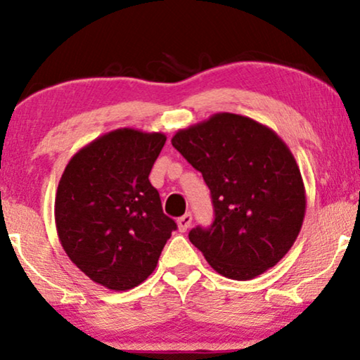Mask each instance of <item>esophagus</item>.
I'll return each instance as SVG.
<instances>
[{"label": "esophagus", "mask_w": 360, "mask_h": 360, "mask_svg": "<svg viewBox=\"0 0 360 360\" xmlns=\"http://www.w3.org/2000/svg\"><path fill=\"white\" fill-rule=\"evenodd\" d=\"M176 224H179L180 233H185V231L188 229L190 224H191V213H185L184 216H181V218L176 219Z\"/></svg>", "instance_id": "1"}]
</instances>
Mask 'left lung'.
Returning a JSON list of instances; mask_svg holds the SVG:
<instances>
[{
    "label": "left lung",
    "instance_id": "left-lung-1",
    "mask_svg": "<svg viewBox=\"0 0 360 360\" xmlns=\"http://www.w3.org/2000/svg\"><path fill=\"white\" fill-rule=\"evenodd\" d=\"M172 146L201 172L214 221L188 238L216 272L250 280L274 267L302 229L307 195L287 144L250 117L216 112L180 129Z\"/></svg>",
    "mask_w": 360,
    "mask_h": 360
}]
</instances>
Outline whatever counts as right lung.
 <instances>
[{
    "mask_svg": "<svg viewBox=\"0 0 360 360\" xmlns=\"http://www.w3.org/2000/svg\"><path fill=\"white\" fill-rule=\"evenodd\" d=\"M167 141L122 127L72 157L56 195V226L68 257L86 277L124 292L154 272L176 229L149 174Z\"/></svg>",
    "mask_w": 360,
    "mask_h": 360,
    "instance_id": "obj_1",
    "label": "right lung"
}]
</instances>
